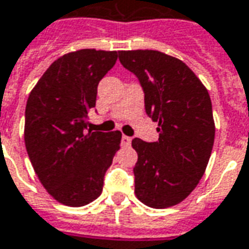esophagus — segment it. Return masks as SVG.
<instances>
[{"mask_svg":"<svg viewBox=\"0 0 249 249\" xmlns=\"http://www.w3.org/2000/svg\"><path fill=\"white\" fill-rule=\"evenodd\" d=\"M130 142H131V138H130V137H127V135H122V145H123V146H128Z\"/></svg>","mask_w":249,"mask_h":249,"instance_id":"1","label":"esophagus"}]
</instances>
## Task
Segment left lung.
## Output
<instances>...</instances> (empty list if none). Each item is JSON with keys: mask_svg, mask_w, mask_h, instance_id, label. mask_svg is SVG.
<instances>
[{"mask_svg": "<svg viewBox=\"0 0 249 249\" xmlns=\"http://www.w3.org/2000/svg\"><path fill=\"white\" fill-rule=\"evenodd\" d=\"M119 61L140 80L145 111L159 122V141L131 142L138 153L135 195L153 209L175 206L198 186L213 150L209 92L186 63L160 51H121Z\"/></svg>", "mask_w": 249, "mask_h": 249, "instance_id": "left-lung-1", "label": "left lung"}]
</instances>
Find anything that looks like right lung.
I'll return each mask as SVG.
<instances>
[{
	"label": "right lung",
	"instance_id": "add662e5",
	"mask_svg": "<svg viewBox=\"0 0 249 249\" xmlns=\"http://www.w3.org/2000/svg\"><path fill=\"white\" fill-rule=\"evenodd\" d=\"M118 59L116 51L84 49L50 65L25 107L24 141L47 193L80 207L103 191L104 175L121 147V131L88 130L97 85Z\"/></svg>",
	"mask_w": 249,
	"mask_h": 249
}]
</instances>
